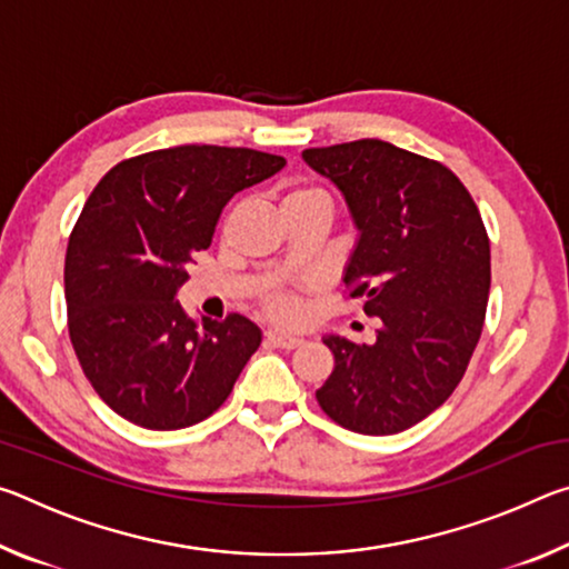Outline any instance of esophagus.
<instances>
[{"instance_id": "esophagus-1", "label": "esophagus", "mask_w": 569, "mask_h": 569, "mask_svg": "<svg viewBox=\"0 0 569 569\" xmlns=\"http://www.w3.org/2000/svg\"><path fill=\"white\" fill-rule=\"evenodd\" d=\"M266 341L276 346V349H296L298 343H301V339L298 336H291V333H281V331H268L266 333Z\"/></svg>"}]
</instances>
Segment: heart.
Wrapping results in <instances>:
<instances>
[{
  "mask_svg": "<svg viewBox=\"0 0 569 569\" xmlns=\"http://www.w3.org/2000/svg\"><path fill=\"white\" fill-rule=\"evenodd\" d=\"M281 213L283 218L296 213H331V198L326 190L316 186H288L281 192ZM266 316H271L278 323H293L301 316V306H298L293 291L288 288H268L261 296Z\"/></svg>",
  "mask_w": 569,
  "mask_h": 569,
  "instance_id": "b5f03b06",
  "label": "heart"
}]
</instances>
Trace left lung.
<instances>
[{"instance_id": "1", "label": "left lung", "mask_w": 569, "mask_h": 569, "mask_svg": "<svg viewBox=\"0 0 569 569\" xmlns=\"http://www.w3.org/2000/svg\"><path fill=\"white\" fill-rule=\"evenodd\" d=\"M359 228L343 283L381 321L371 346L326 336L333 371L319 407L356 435L387 437L445 403L477 349L489 298V238L455 172L383 140L308 148Z\"/></svg>"}]
</instances>
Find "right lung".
Instances as JSON below:
<instances>
[{"instance_id": "obj_1", "label": "right lung", "mask_w": 569, "mask_h": 569, "mask_svg": "<svg viewBox=\"0 0 569 569\" xmlns=\"http://www.w3.org/2000/svg\"><path fill=\"white\" fill-rule=\"evenodd\" d=\"M283 166L250 148L178 146L118 162L90 192L67 243V329L122 419L186 429L230 397L261 329L238 313L200 326L176 296L228 200Z\"/></svg>"}]
</instances>
